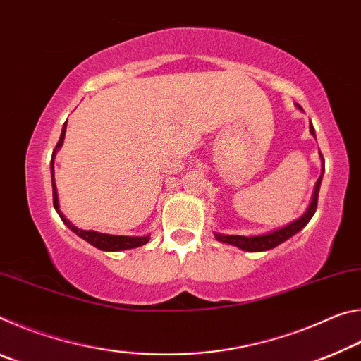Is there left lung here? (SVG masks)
I'll return each instance as SVG.
<instances>
[{
    "label": "left lung",
    "mask_w": 361,
    "mask_h": 361,
    "mask_svg": "<svg viewBox=\"0 0 361 361\" xmlns=\"http://www.w3.org/2000/svg\"><path fill=\"white\" fill-rule=\"evenodd\" d=\"M296 108L299 111H302V108L295 103ZM310 133L315 138V130L314 126H309ZM320 159H322V173L319 176V180L315 183L314 188V194H312V200L307 207V210L304 212V215L299 216L295 221L288 223L286 226H282V228L274 229L271 232H266V234H259V235H229V234H219V232H213L215 234V239L218 242L228 243V245H234L237 248L243 250V252H267V250L276 248L280 243H283L285 240H288L290 237L298 234L299 231L305 228V224L310 221V218L314 216V213L317 210V202H319V191H320V185H322V178H323V172H325V161H323V156L320 152Z\"/></svg>",
    "instance_id": "8db88e82"
}]
</instances>
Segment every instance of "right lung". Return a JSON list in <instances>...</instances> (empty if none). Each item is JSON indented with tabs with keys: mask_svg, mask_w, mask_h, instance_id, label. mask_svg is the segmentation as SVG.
Instances as JSON below:
<instances>
[{
	"mask_svg": "<svg viewBox=\"0 0 361 361\" xmlns=\"http://www.w3.org/2000/svg\"><path fill=\"white\" fill-rule=\"evenodd\" d=\"M65 133H66V122L63 124L62 133H60V140L56 146V149L52 152V159H51V178H52V199H54V209L59 213V216L62 218V221L65 226H68V229L75 232L76 235L81 237L85 242H89L90 245H94L95 248L103 250V252H122V250H130V248H137L142 247L145 243H148L149 240V234L148 235H111V234H103V232H97V231H85V229H79L73 224L70 219H66V216L60 210V204H59V194H57V186H56V178H54V159H56L57 151L62 148L63 140H65Z\"/></svg>",
	"mask_w": 361,
	"mask_h": 361,
	"instance_id": "right-lung-1",
	"label": "right lung"
}]
</instances>
